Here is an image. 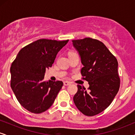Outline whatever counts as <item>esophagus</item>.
<instances>
[{
  "label": "esophagus",
  "instance_id": "1",
  "mask_svg": "<svg viewBox=\"0 0 135 135\" xmlns=\"http://www.w3.org/2000/svg\"><path fill=\"white\" fill-rule=\"evenodd\" d=\"M63 84H64L65 86H69V85L71 84V83L69 81H64L63 82Z\"/></svg>",
  "mask_w": 135,
  "mask_h": 135
}]
</instances>
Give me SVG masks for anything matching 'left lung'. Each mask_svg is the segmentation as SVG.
Wrapping results in <instances>:
<instances>
[{"label": "left lung", "mask_w": 135, "mask_h": 135, "mask_svg": "<svg viewBox=\"0 0 135 135\" xmlns=\"http://www.w3.org/2000/svg\"><path fill=\"white\" fill-rule=\"evenodd\" d=\"M72 44L83 65L80 72L89 85L88 90L77 85L74 102L85 115H95L110 105L118 92V62L105 44L97 39L73 40Z\"/></svg>", "instance_id": "obj_1"}]
</instances>
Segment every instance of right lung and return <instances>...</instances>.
<instances>
[{"instance_id":"1","label":"right lung","mask_w":135,"mask_h":135,"mask_svg":"<svg viewBox=\"0 0 135 135\" xmlns=\"http://www.w3.org/2000/svg\"><path fill=\"white\" fill-rule=\"evenodd\" d=\"M69 40L39 39L24 47L10 69L11 86L19 103L27 110L40 114L47 110L62 88V81L44 80L58 52Z\"/></svg>"}]
</instances>
